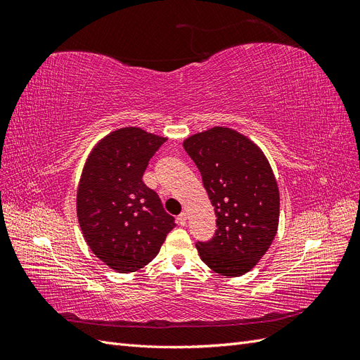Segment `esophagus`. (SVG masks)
<instances>
[{
    "label": "esophagus",
    "instance_id": "esophagus-1",
    "mask_svg": "<svg viewBox=\"0 0 360 360\" xmlns=\"http://www.w3.org/2000/svg\"><path fill=\"white\" fill-rule=\"evenodd\" d=\"M177 222L181 225V226H184V225H186V222H188V214L186 213H180L179 214V217H177Z\"/></svg>",
    "mask_w": 360,
    "mask_h": 360
}]
</instances>
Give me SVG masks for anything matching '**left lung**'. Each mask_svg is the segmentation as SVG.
<instances>
[{
  "label": "left lung",
  "instance_id": "left-lung-1",
  "mask_svg": "<svg viewBox=\"0 0 360 360\" xmlns=\"http://www.w3.org/2000/svg\"><path fill=\"white\" fill-rule=\"evenodd\" d=\"M214 207L213 238L197 242L201 259L216 274L240 276L274 242L279 191L261 150L228 127H213L184 141Z\"/></svg>",
  "mask_w": 360,
  "mask_h": 360
}]
</instances>
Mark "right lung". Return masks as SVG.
Masks as SVG:
<instances>
[{"label": "right lung", "instance_id": "right-lung-1", "mask_svg": "<svg viewBox=\"0 0 360 360\" xmlns=\"http://www.w3.org/2000/svg\"><path fill=\"white\" fill-rule=\"evenodd\" d=\"M165 141L138 127L120 129L97 144L84 167L76 197L82 234L93 254L120 274L148 264L176 226L143 181Z\"/></svg>", "mask_w": 360, "mask_h": 360}]
</instances>
